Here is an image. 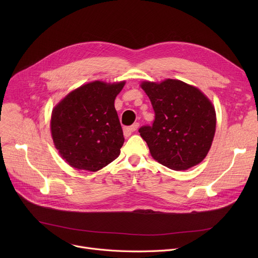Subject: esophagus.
Instances as JSON below:
<instances>
[{
	"label": "esophagus",
	"mask_w": 258,
	"mask_h": 258,
	"mask_svg": "<svg viewBox=\"0 0 258 258\" xmlns=\"http://www.w3.org/2000/svg\"><path fill=\"white\" fill-rule=\"evenodd\" d=\"M138 127H139V123H138V122H136V123H134V124H133V125H131V126L124 127V128H123L124 136H125V137L131 136V134H132L133 132H135V131H137V130H138Z\"/></svg>",
	"instance_id": "obj_1"
}]
</instances>
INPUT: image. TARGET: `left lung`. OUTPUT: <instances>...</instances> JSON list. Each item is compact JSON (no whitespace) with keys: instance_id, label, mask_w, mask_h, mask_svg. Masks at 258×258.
Returning a JSON list of instances; mask_svg holds the SVG:
<instances>
[{"instance_id":"obj_1","label":"left lung","mask_w":258,"mask_h":258,"mask_svg":"<svg viewBox=\"0 0 258 258\" xmlns=\"http://www.w3.org/2000/svg\"><path fill=\"white\" fill-rule=\"evenodd\" d=\"M141 88L155 111L152 126L139 128L152 157L173 170H186L205 159L215 134L211 101L198 88L178 79L160 84L143 81Z\"/></svg>"}]
</instances>
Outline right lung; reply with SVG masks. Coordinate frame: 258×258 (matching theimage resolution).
Segmentation results:
<instances>
[{"mask_svg":"<svg viewBox=\"0 0 258 258\" xmlns=\"http://www.w3.org/2000/svg\"><path fill=\"white\" fill-rule=\"evenodd\" d=\"M124 85L125 81H92L68 94L53 108L54 145L73 168L97 171L120 155L124 137L114 102Z\"/></svg>","mask_w":258,"mask_h":258,"instance_id":"add662e5","label":"right lung"}]
</instances>
